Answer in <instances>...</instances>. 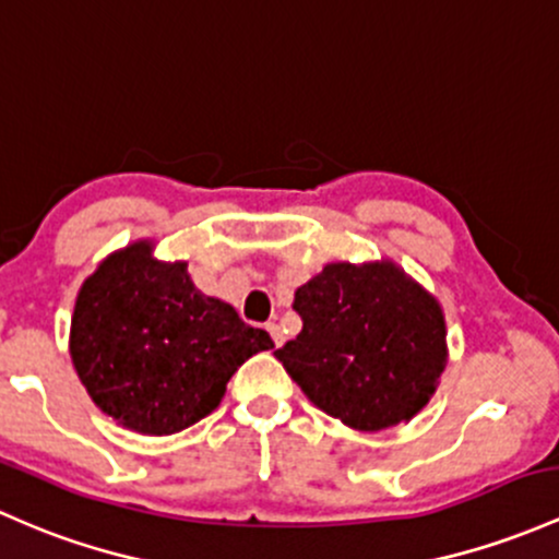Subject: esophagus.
<instances>
[{"label": "esophagus", "mask_w": 559, "mask_h": 559, "mask_svg": "<svg viewBox=\"0 0 559 559\" xmlns=\"http://www.w3.org/2000/svg\"><path fill=\"white\" fill-rule=\"evenodd\" d=\"M266 330H269V335H272L274 346H282V341H285V335H282V330H280V325H274V322H269V325H266Z\"/></svg>", "instance_id": "34e87169"}]
</instances>
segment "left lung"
<instances>
[{
	"mask_svg": "<svg viewBox=\"0 0 559 559\" xmlns=\"http://www.w3.org/2000/svg\"><path fill=\"white\" fill-rule=\"evenodd\" d=\"M304 328L274 352L301 392L359 431L411 421L448 362L445 314L394 261L328 263L296 290Z\"/></svg>",
	"mask_w": 559,
	"mask_h": 559,
	"instance_id": "8db88e82",
	"label": "left lung"
}]
</instances>
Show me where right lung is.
<instances>
[{
	"label": "right lung",
	"mask_w": 559,
	"mask_h": 559,
	"mask_svg": "<svg viewBox=\"0 0 559 559\" xmlns=\"http://www.w3.org/2000/svg\"><path fill=\"white\" fill-rule=\"evenodd\" d=\"M138 239L82 282L69 352L95 405L138 435H176L221 405L239 365L272 349L221 298L194 287L186 261H157Z\"/></svg>",
	"instance_id": "right-lung-1"
}]
</instances>
